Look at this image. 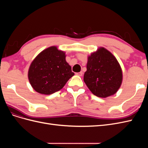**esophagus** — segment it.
<instances>
[{
    "mask_svg": "<svg viewBox=\"0 0 148 148\" xmlns=\"http://www.w3.org/2000/svg\"><path fill=\"white\" fill-rule=\"evenodd\" d=\"M83 73L82 72V71H80V72H78V73H76V75H77L78 76H79V77H82V76L83 75Z\"/></svg>",
    "mask_w": 148,
    "mask_h": 148,
    "instance_id": "esophagus-1",
    "label": "esophagus"
}]
</instances>
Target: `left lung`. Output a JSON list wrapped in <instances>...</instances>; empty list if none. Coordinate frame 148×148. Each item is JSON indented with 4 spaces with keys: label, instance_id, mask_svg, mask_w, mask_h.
Returning a JSON list of instances; mask_svg holds the SVG:
<instances>
[{
    "label": "left lung",
    "instance_id": "8db88e82",
    "mask_svg": "<svg viewBox=\"0 0 148 148\" xmlns=\"http://www.w3.org/2000/svg\"><path fill=\"white\" fill-rule=\"evenodd\" d=\"M83 80L94 95L106 98L118 91L123 79L122 68L115 57L103 47L88 57Z\"/></svg>",
    "mask_w": 148,
    "mask_h": 148
}]
</instances>
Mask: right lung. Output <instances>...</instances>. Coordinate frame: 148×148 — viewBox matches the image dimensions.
Masks as SVG:
<instances>
[{
	"instance_id": "add662e5",
	"label": "right lung",
	"mask_w": 148,
	"mask_h": 148,
	"mask_svg": "<svg viewBox=\"0 0 148 148\" xmlns=\"http://www.w3.org/2000/svg\"><path fill=\"white\" fill-rule=\"evenodd\" d=\"M65 52L51 46L34 58L28 70L31 86L42 95H49L60 90L75 75L67 63Z\"/></svg>"
}]
</instances>
